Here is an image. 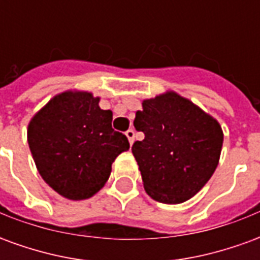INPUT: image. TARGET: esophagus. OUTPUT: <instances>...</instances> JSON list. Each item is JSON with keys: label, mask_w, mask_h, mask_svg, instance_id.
Wrapping results in <instances>:
<instances>
[{"label": "esophagus", "mask_w": 260, "mask_h": 260, "mask_svg": "<svg viewBox=\"0 0 260 260\" xmlns=\"http://www.w3.org/2000/svg\"><path fill=\"white\" fill-rule=\"evenodd\" d=\"M125 135H126V138H128V141H129V143L132 145L134 143V139H135V131L134 129H128L126 132H125Z\"/></svg>", "instance_id": "obj_1"}]
</instances>
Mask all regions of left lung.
I'll return each instance as SVG.
<instances>
[{
    "label": "left lung",
    "mask_w": 260,
    "mask_h": 260,
    "mask_svg": "<svg viewBox=\"0 0 260 260\" xmlns=\"http://www.w3.org/2000/svg\"><path fill=\"white\" fill-rule=\"evenodd\" d=\"M136 131L143 141L132 146L143 188L161 203L191 199L214 173L223 147V129L216 118L195 103L167 90L142 102Z\"/></svg>",
    "instance_id": "1"
}]
</instances>
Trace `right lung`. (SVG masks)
Returning a JSON list of instances; mask_svg holds the SVG:
<instances>
[{
  "label": "right lung",
  "mask_w": 260,
  "mask_h": 260,
  "mask_svg": "<svg viewBox=\"0 0 260 260\" xmlns=\"http://www.w3.org/2000/svg\"><path fill=\"white\" fill-rule=\"evenodd\" d=\"M90 91L58 93L27 125V143L37 171L54 191L71 201L102 189L118 154L129 149L113 129V113L102 110Z\"/></svg>",
  "instance_id": "obj_1"
}]
</instances>
